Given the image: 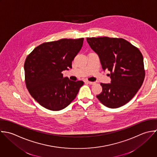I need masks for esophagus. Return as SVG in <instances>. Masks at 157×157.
Listing matches in <instances>:
<instances>
[{"label":"esophagus","mask_w":157,"mask_h":157,"mask_svg":"<svg viewBox=\"0 0 157 157\" xmlns=\"http://www.w3.org/2000/svg\"><path fill=\"white\" fill-rule=\"evenodd\" d=\"M85 83H87L90 85H94L95 84V82H89V81H85Z\"/></svg>","instance_id":"34e87169"}]
</instances>
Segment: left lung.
Here are the masks:
<instances>
[{"instance_id": "8db88e82", "label": "left lung", "mask_w": 157, "mask_h": 157, "mask_svg": "<svg viewBox=\"0 0 157 157\" xmlns=\"http://www.w3.org/2000/svg\"><path fill=\"white\" fill-rule=\"evenodd\" d=\"M86 40L99 56L102 69L110 72L111 83H101L102 91L97 98L110 108L127 104L136 94L144 79L142 53L122 38L93 37Z\"/></svg>"}]
</instances>
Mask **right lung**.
Segmentation results:
<instances>
[{
	"label": "right lung",
	"mask_w": 157,
	"mask_h": 157,
	"mask_svg": "<svg viewBox=\"0 0 157 157\" xmlns=\"http://www.w3.org/2000/svg\"><path fill=\"white\" fill-rule=\"evenodd\" d=\"M84 38L61 39L44 43L34 49L24 63L26 86L30 95L43 106L64 109L76 98L83 81L63 78L61 72L72 68Z\"/></svg>",
	"instance_id": "add662e5"
}]
</instances>
